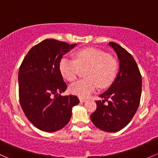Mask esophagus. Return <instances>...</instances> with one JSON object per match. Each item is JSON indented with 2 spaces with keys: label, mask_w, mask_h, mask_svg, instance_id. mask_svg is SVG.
<instances>
[{
  "label": "esophagus",
  "mask_w": 158,
  "mask_h": 158,
  "mask_svg": "<svg viewBox=\"0 0 158 158\" xmlns=\"http://www.w3.org/2000/svg\"><path fill=\"white\" fill-rule=\"evenodd\" d=\"M79 101H80L81 102H86V99L83 98H79Z\"/></svg>",
  "instance_id": "esophagus-1"
}]
</instances>
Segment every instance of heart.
<instances>
[{
	"instance_id": "obj_1",
	"label": "heart",
	"mask_w": 158,
	"mask_h": 158,
	"mask_svg": "<svg viewBox=\"0 0 158 158\" xmlns=\"http://www.w3.org/2000/svg\"><path fill=\"white\" fill-rule=\"evenodd\" d=\"M89 67L85 72L87 79H80L69 85V92L81 98H87L100 87L108 86L114 79L117 65L112 58L100 49L87 48L76 54V60L67 57L60 60L59 68L62 76L69 82L77 78L79 69Z\"/></svg>"
}]
</instances>
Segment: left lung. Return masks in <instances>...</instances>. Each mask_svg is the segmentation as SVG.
Instances as JSON below:
<instances>
[{"label": "left lung", "mask_w": 158, "mask_h": 158, "mask_svg": "<svg viewBox=\"0 0 158 158\" xmlns=\"http://www.w3.org/2000/svg\"><path fill=\"white\" fill-rule=\"evenodd\" d=\"M109 46L117 55L119 69L112 84L99 95L102 102H95L97 109L90 118L98 128L116 132L128 125L138 110L142 79L135 59L126 49L116 43L110 42Z\"/></svg>", "instance_id": "obj_1"}]
</instances>
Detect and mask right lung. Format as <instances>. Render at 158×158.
<instances>
[{
  "label": "right lung",
  "mask_w": 158,
  "mask_h": 158,
  "mask_svg": "<svg viewBox=\"0 0 158 158\" xmlns=\"http://www.w3.org/2000/svg\"><path fill=\"white\" fill-rule=\"evenodd\" d=\"M76 46L44 40L32 47L22 62L18 73L20 106L28 120L40 130L54 132L64 128L73 108L79 103L76 95H60L67 88L60 61Z\"/></svg>",
  "instance_id": "obj_1"
}]
</instances>
